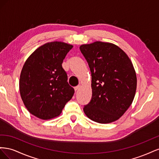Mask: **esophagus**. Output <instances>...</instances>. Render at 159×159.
<instances>
[{"label":"esophagus","instance_id":"esophagus-1","mask_svg":"<svg viewBox=\"0 0 159 159\" xmlns=\"http://www.w3.org/2000/svg\"><path fill=\"white\" fill-rule=\"evenodd\" d=\"M80 88H81V85H78V86H76V87L74 88V89H75V91H77V90L80 89Z\"/></svg>","mask_w":159,"mask_h":159}]
</instances>
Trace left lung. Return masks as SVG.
<instances>
[{
  "label": "left lung",
  "instance_id": "1",
  "mask_svg": "<svg viewBox=\"0 0 159 159\" xmlns=\"http://www.w3.org/2000/svg\"><path fill=\"white\" fill-rule=\"evenodd\" d=\"M91 73L92 97L84 111L91 120L109 123L119 119L131 105L137 76L131 60L111 43L95 42L80 46Z\"/></svg>",
  "mask_w": 159,
  "mask_h": 159
}]
</instances>
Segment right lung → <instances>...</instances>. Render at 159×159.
Segmentation results:
<instances>
[{"label":"right lung","instance_id":"obj_1","mask_svg":"<svg viewBox=\"0 0 159 159\" xmlns=\"http://www.w3.org/2000/svg\"><path fill=\"white\" fill-rule=\"evenodd\" d=\"M73 46L52 42L41 46L28 57L21 71L19 88L31 114L48 120L59 116L74 89L68 84L62 62Z\"/></svg>","mask_w":159,"mask_h":159}]
</instances>
